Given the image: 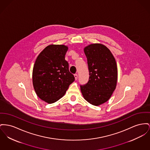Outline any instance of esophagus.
<instances>
[{"label": "esophagus", "instance_id": "1", "mask_svg": "<svg viewBox=\"0 0 150 150\" xmlns=\"http://www.w3.org/2000/svg\"><path fill=\"white\" fill-rule=\"evenodd\" d=\"M78 74H74V77H75V79L77 80L78 79Z\"/></svg>", "mask_w": 150, "mask_h": 150}]
</instances>
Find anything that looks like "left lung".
Returning <instances> with one entry per match:
<instances>
[{"label":"left lung","mask_w":150,"mask_h":150,"mask_svg":"<svg viewBox=\"0 0 150 150\" xmlns=\"http://www.w3.org/2000/svg\"><path fill=\"white\" fill-rule=\"evenodd\" d=\"M84 52L87 58L89 78L86 84L80 86V90L88 103L100 105L109 100L116 87L117 63L112 53L104 45H89Z\"/></svg>","instance_id":"8db88e82"}]
</instances>
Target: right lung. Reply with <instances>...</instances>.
Segmentation results:
<instances>
[{"mask_svg": "<svg viewBox=\"0 0 150 150\" xmlns=\"http://www.w3.org/2000/svg\"><path fill=\"white\" fill-rule=\"evenodd\" d=\"M68 47L50 45L40 53L32 73L33 85L37 95L48 104H52L65 94L75 80L65 60Z\"/></svg>", "mask_w": 150, "mask_h": 150, "instance_id": "1", "label": "right lung"}]
</instances>
